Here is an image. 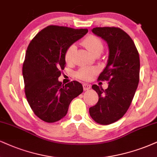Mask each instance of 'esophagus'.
Returning a JSON list of instances; mask_svg holds the SVG:
<instances>
[{"mask_svg": "<svg viewBox=\"0 0 157 157\" xmlns=\"http://www.w3.org/2000/svg\"><path fill=\"white\" fill-rule=\"evenodd\" d=\"M83 88H84V91H87L91 88V85L89 84H83Z\"/></svg>", "mask_w": 157, "mask_h": 157, "instance_id": "34e87169", "label": "esophagus"}]
</instances>
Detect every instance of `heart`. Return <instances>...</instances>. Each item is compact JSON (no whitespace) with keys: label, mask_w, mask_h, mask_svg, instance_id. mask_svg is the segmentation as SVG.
Masks as SVG:
<instances>
[{"label":"heart","mask_w":157,"mask_h":157,"mask_svg":"<svg viewBox=\"0 0 157 157\" xmlns=\"http://www.w3.org/2000/svg\"><path fill=\"white\" fill-rule=\"evenodd\" d=\"M82 44L93 55H100L104 48L102 40L94 35H89L82 40ZM76 51V46L71 44L65 50L64 58L67 63L73 62V55ZM98 73V68L95 67H82L75 73L77 78L83 81H90L93 75Z\"/></svg>","instance_id":"1"}]
</instances>
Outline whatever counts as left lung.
I'll return each mask as SVG.
<instances>
[{
    "mask_svg": "<svg viewBox=\"0 0 157 157\" xmlns=\"http://www.w3.org/2000/svg\"><path fill=\"white\" fill-rule=\"evenodd\" d=\"M92 32L108 43V64L98 80L107 81L104 90L96 84L92 88L99 97L90 114L100 124H112L123 117L130 106L140 79V57L130 36L119 28H94Z\"/></svg>",
    "mask_w": 157,
    "mask_h": 157,
    "instance_id": "obj_1",
    "label": "left lung"
}]
</instances>
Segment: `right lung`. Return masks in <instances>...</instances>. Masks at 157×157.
I'll return each instance as SVG.
<instances>
[{"instance_id": "1", "label": "right lung", "mask_w": 157, "mask_h": 157, "mask_svg": "<svg viewBox=\"0 0 157 157\" xmlns=\"http://www.w3.org/2000/svg\"><path fill=\"white\" fill-rule=\"evenodd\" d=\"M87 32V29L49 25L29 44L22 66L25 93L33 113L46 122L65 117L72 100L82 93L81 83L73 81L64 85L58 78L65 67L67 46Z\"/></svg>"}]
</instances>
